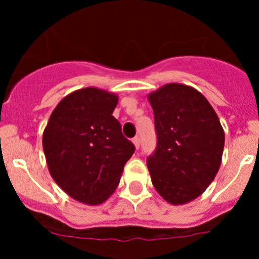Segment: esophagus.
I'll use <instances>...</instances> for the list:
<instances>
[{
  "label": "esophagus",
  "mask_w": 259,
  "mask_h": 259,
  "mask_svg": "<svg viewBox=\"0 0 259 259\" xmlns=\"http://www.w3.org/2000/svg\"><path fill=\"white\" fill-rule=\"evenodd\" d=\"M133 143H134L135 148H137V149H139V148H140V138H139V137L133 138Z\"/></svg>",
  "instance_id": "34e87169"
}]
</instances>
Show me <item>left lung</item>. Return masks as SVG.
Returning <instances> with one entry per match:
<instances>
[{
	"label": "left lung",
	"instance_id": "8db88e82",
	"mask_svg": "<svg viewBox=\"0 0 259 259\" xmlns=\"http://www.w3.org/2000/svg\"><path fill=\"white\" fill-rule=\"evenodd\" d=\"M156 148L146 165L156 192L173 205L199 197L215 178L224 148L218 115L198 90L166 83L148 95Z\"/></svg>",
	"mask_w": 259,
	"mask_h": 259
}]
</instances>
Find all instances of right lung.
Wrapping results in <instances>:
<instances>
[{"label": "right lung", "mask_w": 259, "mask_h": 259, "mask_svg": "<svg viewBox=\"0 0 259 259\" xmlns=\"http://www.w3.org/2000/svg\"><path fill=\"white\" fill-rule=\"evenodd\" d=\"M117 96L85 88L65 96L44 130L42 146L52 179L75 200L105 202L115 192L135 146L113 116Z\"/></svg>", "instance_id": "obj_1"}]
</instances>
